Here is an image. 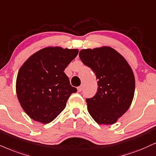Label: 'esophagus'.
Returning <instances> with one entry per match:
<instances>
[{
    "label": "esophagus",
    "mask_w": 156,
    "mask_h": 156,
    "mask_svg": "<svg viewBox=\"0 0 156 156\" xmlns=\"http://www.w3.org/2000/svg\"><path fill=\"white\" fill-rule=\"evenodd\" d=\"M82 89H83V87H82L81 86H79V87H78V89H77V90H78V92H80V91H82Z\"/></svg>",
    "instance_id": "obj_1"
}]
</instances>
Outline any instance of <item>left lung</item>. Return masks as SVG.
Wrapping results in <instances>:
<instances>
[{
  "mask_svg": "<svg viewBox=\"0 0 156 156\" xmlns=\"http://www.w3.org/2000/svg\"><path fill=\"white\" fill-rule=\"evenodd\" d=\"M79 57L98 80L95 96L86 99L88 111L99 124H114L129 110L134 98L135 78L132 67L110 46L82 49Z\"/></svg>",
  "mask_w": 156,
  "mask_h": 156,
  "instance_id": "obj_1",
  "label": "left lung"
}]
</instances>
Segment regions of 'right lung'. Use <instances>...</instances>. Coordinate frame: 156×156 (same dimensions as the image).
<instances>
[{
	"label": "right lung",
	"mask_w": 156,
	"mask_h": 156,
	"mask_svg": "<svg viewBox=\"0 0 156 156\" xmlns=\"http://www.w3.org/2000/svg\"><path fill=\"white\" fill-rule=\"evenodd\" d=\"M76 48L48 46L37 51L19 70L16 92L20 105L32 119L50 123L66 107L77 89L64 70L76 57Z\"/></svg>",
	"instance_id": "add662e5"
}]
</instances>
